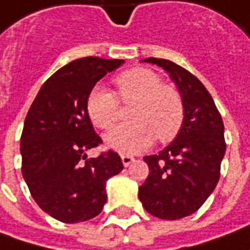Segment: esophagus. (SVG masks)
Masks as SVG:
<instances>
[{"label":"esophagus","mask_w":250,"mask_h":250,"mask_svg":"<svg viewBox=\"0 0 250 250\" xmlns=\"http://www.w3.org/2000/svg\"><path fill=\"white\" fill-rule=\"evenodd\" d=\"M122 162H123L125 167H127V166H130V165L133 163L134 158L133 156H130V155H122Z\"/></svg>","instance_id":"34e87169"}]
</instances>
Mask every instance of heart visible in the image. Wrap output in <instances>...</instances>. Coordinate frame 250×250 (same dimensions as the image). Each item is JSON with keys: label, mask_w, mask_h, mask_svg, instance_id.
Listing matches in <instances>:
<instances>
[{"label": "heart", "mask_w": 250, "mask_h": 250, "mask_svg": "<svg viewBox=\"0 0 250 250\" xmlns=\"http://www.w3.org/2000/svg\"><path fill=\"white\" fill-rule=\"evenodd\" d=\"M116 94L122 102H135L131 119L105 135L106 146L125 155L146 149L156 135L166 142L176 137L184 122V102L173 87L163 84L159 74L151 69L135 67L115 79ZM87 115L91 123L106 130L116 122L119 101L112 91L94 87L88 94Z\"/></svg>", "instance_id": "1"}]
</instances>
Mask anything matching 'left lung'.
Segmentation results:
<instances>
[{
  "label": "left lung",
  "mask_w": 250,
  "mask_h": 250,
  "mask_svg": "<svg viewBox=\"0 0 250 250\" xmlns=\"http://www.w3.org/2000/svg\"><path fill=\"white\" fill-rule=\"evenodd\" d=\"M142 62L163 67L176 83L184 102V122L174 141L158 155L144 158L149 174L138 188V198L155 217L183 219L198 210L219 183L226 153L223 119L194 74L167 59Z\"/></svg>",
  "instance_id": "left-lung-1"
}]
</instances>
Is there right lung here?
<instances>
[{"label":"right lung","instance_id":"1","mask_svg":"<svg viewBox=\"0 0 250 250\" xmlns=\"http://www.w3.org/2000/svg\"><path fill=\"white\" fill-rule=\"evenodd\" d=\"M123 62L88 56L61 67L42 84L24 119L23 178L40 208L62 223L98 216L106 181L123 170L116 152L90 159L85 153L102 144L87 115L88 94Z\"/></svg>","mask_w":250,"mask_h":250}]
</instances>
